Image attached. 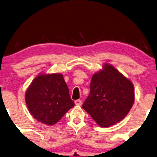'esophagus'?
<instances>
[{"label": "esophagus", "instance_id": "34e87169", "mask_svg": "<svg viewBox=\"0 0 157 157\" xmlns=\"http://www.w3.org/2000/svg\"><path fill=\"white\" fill-rule=\"evenodd\" d=\"M75 104L76 105H82V100H75Z\"/></svg>", "mask_w": 157, "mask_h": 157}]
</instances>
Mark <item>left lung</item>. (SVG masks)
Here are the masks:
<instances>
[{"label": "left lung", "instance_id": "left-lung-1", "mask_svg": "<svg viewBox=\"0 0 157 157\" xmlns=\"http://www.w3.org/2000/svg\"><path fill=\"white\" fill-rule=\"evenodd\" d=\"M135 102L134 85L130 79L109 63L92 75L90 93L82 108L100 127L121 121Z\"/></svg>", "mask_w": 157, "mask_h": 157}]
</instances>
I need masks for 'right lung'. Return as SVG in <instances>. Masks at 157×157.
I'll return each instance as SVG.
<instances>
[{
    "label": "right lung",
    "mask_w": 157,
    "mask_h": 157,
    "mask_svg": "<svg viewBox=\"0 0 157 157\" xmlns=\"http://www.w3.org/2000/svg\"><path fill=\"white\" fill-rule=\"evenodd\" d=\"M25 102L31 115L46 125L57 123L75 105L63 75L40 73L29 85Z\"/></svg>",
    "instance_id": "right-lung-1"
}]
</instances>
